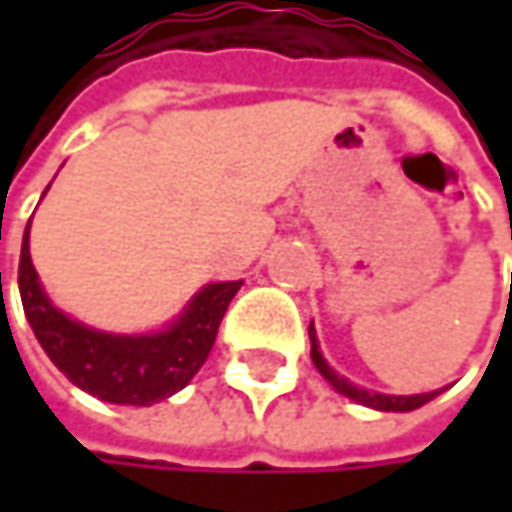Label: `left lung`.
Returning a JSON list of instances; mask_svg holds the SVG:
<instances>
[{
	"mask_svg": "<svg viewBox=\"0 0 512 512\" xmlns=\"http://www.w3.org/2000/svg\"><path fill=\"white\" fill-rule=\"evenodd\" d=\"M308 338H311V361H314V367L323 373V379H326L338 394L350 397L353 403L370 406V409H376V412H412V409H421L424 403H430L433 397H439V394L445 391V388H439V391H427V394H379V391L361 388L356 382H350L347 376H341V373L323 358L314 323L308 326Z\"/></svg>",
	"mask_w": 512,
	"mask_h": 512,
	"instance_id": "left-lung-1",
	"label": "left lung"
}]
</instances>
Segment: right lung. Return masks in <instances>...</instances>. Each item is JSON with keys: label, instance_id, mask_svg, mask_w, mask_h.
Returning <instances> with one entry per match:
<instances>
[{"label": "right lung", "instance_id": "1", "mask_svg": "<svg viewBox=\"0 0 512 512\" xmlns=\"http://www.w3.org/2000/svg\"><path fill=\"white\" fill-rule=\"evenodd\" d=\"M29 228L23 234L17 275L23 311L44 353L76 388L118 406H154L192 382L210 356L219 323L243 281L201 287L159 332H100L52 305L29 255Z\"/></svg>", "mask_w": 512, "mask_h": 512}]
</instances>
